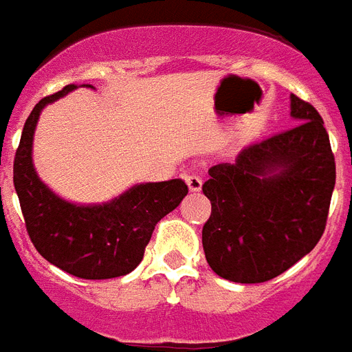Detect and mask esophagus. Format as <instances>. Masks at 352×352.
<instances>
[{"instance_id": "34e87169", "label": "esophagus", "mask_w": 352, "mask_h": 352, "mask_svg": "<svg viewBox=\"0 0 352 352\" xmlns=\"http://www.w3.org/2000/svg\"><path fill=\"white\" fill-rule=\"evenodd\" d=\"M185 182H187V185H189V189L192 190V192H198L199 189H201V178L199 176H196V174H189V176H185Z\"/></svg>"}]
</instances>
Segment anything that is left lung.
<instances>
[{
    "label": "left lung",
    "instance_id": "1",
    "mask_svg": "<svg viewBox=\"0 0 352 352\" xmlns=\"http://www.w3.org/2000/svg\"><path fill=\"white\" fill-rule=\"evenodd\" d=\"M296 125L252 143L234 163L209 168L201 190L207 263L236 283L269 282L313 251L327 223L336 163L323 120L291 94Z\"/></svg>",
    "mask_w": 352,
    "mask_h": 352
}]
</instances>
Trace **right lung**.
<instances>
[{
  "label": "right lung",
  "mask_w": 352,
  "mask_h": 352,
  "mask_svg": "<svg viewBox=\"0 0 352 352\" xmlns=\"http://www.w3.org/2000/svg\"><path fill=\"white\" fill-rule=\"evenodd\" d=\"M74 89L63 87L32 109L14 158V187L27 232L45 260L83 280L125 276L143 260L156 223L189 189L184 179L140 184L101 205H76L56 196L32 165L34 129L45 105Z\"/></svg>",
  "instance_id": "right-lung-1"
}]
</instances>
